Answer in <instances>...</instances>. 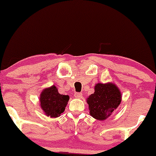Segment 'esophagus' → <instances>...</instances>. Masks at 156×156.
<instances>
[{"mask_svg":"<svg viewBox=\"0 0 156 156\" xmlns=\"http://www.w3.org/2000/svg\"><path fill=\"white\" fill-rule=\"evenodd\" d=\"M74 95L77 98H80L82 97V94L80 92H76L74 94Z\"/></svg>","mask_w":156,"mask_h":156,"instance_id":"34e87169","label":"esophagus"}]
</instances>
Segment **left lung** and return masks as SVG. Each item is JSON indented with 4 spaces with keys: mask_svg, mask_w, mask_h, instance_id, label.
Here are the masks:
<instances>
[{
    "mask_svg": "<svg viewBox=\"0 0 156 156\" xmlns=\"http://www.w3.org/2000/svg\"><path fill=\"white\" fill-rule=\"evenodd\" d=\"M121 92L114 84L98 83L94 92L87 98L90 114L94 119L104 120L119 106Z\"/></svg>",
    "mask_w": 156,
    "mask_h": 156,
    "instance_id": "8db88e82",
    "label": "left lung"
}]
</instances>
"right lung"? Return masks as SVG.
<instances>
[{
	"mask_svg": "<svg viewBox=\"0 0 156 156\" xmlns=\"http://www.w3.org/2000/svg\"><path fill=\"white\" fill-rule=\"evenodd\" d=\"M69 97L58 93L56 87L52 86L42 91L40 96V104L46 115L57 117L64 112Z\"/></svg>",
	"mask_w": 156,
	"mask_h": 156,
	"instance_id": "right-lung-1",
	"label": "right lung"
}]
</instances>
